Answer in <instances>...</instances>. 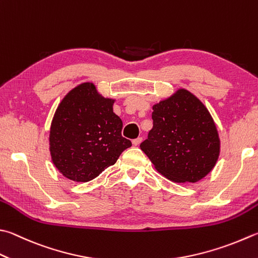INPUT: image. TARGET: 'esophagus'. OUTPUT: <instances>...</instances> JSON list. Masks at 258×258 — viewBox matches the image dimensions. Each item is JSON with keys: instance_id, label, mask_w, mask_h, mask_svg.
Instances as JSON below:
<instances>
[{"instance_id": "1", "label": "esophagus", "mask_w": 258, "mask_h": 258, "mask_svg": "<svg viewBox=\"0 0 258 258\" xmlns=\"http://www.w3.org/2000/svg\"><path fill=\"white\" fill-rule=\"evenodd\" d=\"M142 142H143V138L138 137V138H136V139L133 140V144H134V146H138Z\"/></svg>"}]
</instances>
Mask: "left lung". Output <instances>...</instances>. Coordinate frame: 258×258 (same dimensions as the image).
I'll return each instance as SVG.
<instances>
[{
  "label": "left lung",
  "mask_w": 258,
  "mask_h": 258,
  "mask_svg": "<svg viewBox=\"0 0 258 258\" xmlns=\"http://www.w3.org/2000/svg\"><path fill=\"white\" fill-rule=\"evenodd\" d=\"M153 128L140 144L157 171L177 183L198 182L219 157L220 142L209 111L186 90L153 106Z\"/></svg>",
  "instance_id": "1"
}]
</instances>
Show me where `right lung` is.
<instances>
[{
  "label": "right lung",
  "instance_id": "obj_1",
  "mask_svg": "<svg viewBox=\"0 0 258 258\" xmlns=\"http://www.w3.org/2000/svg\"><path fill=\"white\" fill-rule=\"evenodd\" d=\"M92 83L73 89L60 102L50 128L52 162L65 177L89 182L113 165L131 142L122 137V121Z\"/></svg>",
  "mask_w": 258,
  "mask_h": 258
}]
</instances>
